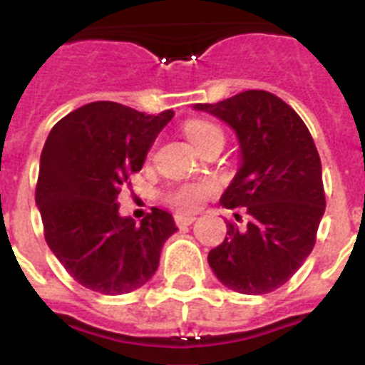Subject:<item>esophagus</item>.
<instances>
[{
	"label": "esophagus",
	"mask_w": 365,
	"mask_h": 365,
	"mask_svg": "<svg viewBox=\"0 0 365 365\" xmlns=\"http://www.w3.org/2000/svg\"><path fill=\"white\" fill-rule=\"evenodd\" d=\"M193 221H195V217H193V215H185V214H177L175 215V225L179 228L188 227V225H192Z\"/></svg>",
	"instance_id": "34e87169"
}]
</instances>
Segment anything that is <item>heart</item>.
Instances as JSON below:
<instances>
[{
    "instance_id": "b5f03b06",
    "label": "heart",
    "mask_w": 365,
    "mask_h": 365,
    "mask_svg": "<svg viewBox=\"0 0 365 365\" xmlns=\"http://www.w3.org/2000/svg\"><path fill=\"white\" fill-rule=\"evenodd\" d=\"M185 133L199 150L205 144L210 143V140H214V138L222 137L221 130H219L217 125L208 120H202V118H193V120L186 122ZM214 192V182H182V185H175L172 188H168L163 193V199L166 205H170L175 210L193 212Z\"/></svg>"
}]
</instances>
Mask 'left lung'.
Returning a JSON list of instances; mask_svg holds the SVG:
<instances>
[{
    "label": "left lung",
    "mask_w": 365,
    "mask_h": 365,
    "mask_svg": "<svg viewBox=\"0 0 365 365\" xmlns=\"http://www.w3.org/2000/svg\"><path fill=\"white\" fill-rule=\"evenodd\" d=\"M237 133L240 172L222 193L225 208H243L245 228L227 222V237L208 263L222 285L267 294L296 274L316 243L325 212L322 160L305 122L279 96L250 89L215 104H197ZM241 221V215L235 214Z\"/></svg>",
    "instance_id": "left-lung-1"
}]
</instances>
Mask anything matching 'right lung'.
I'll return each instance as SVG.
<instances>
[{
	"instance_id": "1",
	"label": "right lung",
	"mask_w": 365,
	"mask_h": 365,
	"mask_svg": "<svg viewBox=\"0 0 365 365\" xmlns=\"http://www.w3.org/2000/svg\"><path fill=\"white\" fill-rule=\"evenodd\" d=\"M172 117L170 109L146 115L100 100L58 120L45 140L36 182L45 241L86 289L125 294L159 267L160 248L177 230L173 217L151 208L137 227L118 215L117 197Z\"/></svg>"
}]
</instances>
